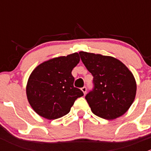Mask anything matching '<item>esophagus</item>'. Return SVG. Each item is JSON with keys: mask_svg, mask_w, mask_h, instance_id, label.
I'll return each mask as SVG.
<instances>
[{"mask_svg": "<svg viewBox=\"0 0 151 151\" xmlns=\"http://www.w3.org/2000/svg\"><path fill=\"white\" fill-rule=\"evenodd\" d=\"M81 90H82V91L83 92V93H84V95H85V94H86V91H87L86 87H83V88H81Z\"/></svg>", "mask_w": 151, "mask_h": 151, "instance_id": "34e87169", "label": "esophagus"}]
</instances>
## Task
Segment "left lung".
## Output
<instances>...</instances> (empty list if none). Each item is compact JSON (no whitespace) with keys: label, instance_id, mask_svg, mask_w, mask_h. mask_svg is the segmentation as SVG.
Masks as SVG:
<instances>
[{"label":"left lung","instance_id":"obj_1","mask_svg":"<svg viewBox=\"0 0 151 151\" xmlns=\"http://www.w3.org/2000/svg\"><path fill=\"white\" fill-rule=\"evenodd\" d=\"M81 60L93 76L94 88L86 96L93 113L113 120L127 112L137 92L132 71L117 58L100 54L80 52Z\"/></svg>","mask_w":151,"mask_h":151}]
</instances>
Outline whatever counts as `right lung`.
Wrapping results in <instances>:
<instances>
[{"label":"right lung","instance_id":"obj_1","mask_svg":"<svg viewBox=\"0 0 151 151\" xmlns=\"http://www.w3.org/2000/svg\"><path fill=\"white\" fill-rule=\"evenodd\" d=\"M77 52L54 58L34 68L26 86L28 102L39 115L48 120L64 116L84 94L74 87L71 71L80 62Z\"/></svg>","mask_w":151,"mask_h":151}]
</instances>
